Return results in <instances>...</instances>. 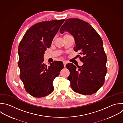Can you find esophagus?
Returning a JSON list of instances; mask_svg holds the SVG:
<instances>
[{
    "instance_id": "esophagus-1",
    "label": "esophagus",
    "mask_w": 123,
    "mask_h": 123,
    "mask_svg": "<svg viewBox=\"0 0 123 123\" xmlns=\"http://www.w3.org/2000/svg\"><path fill=\"white\" fill-rule=\"evenodd\" d=\"M63 65H64V67L66 66V64L67 63V62H66V61H63Z\"/></svg>"
}]
</instances>
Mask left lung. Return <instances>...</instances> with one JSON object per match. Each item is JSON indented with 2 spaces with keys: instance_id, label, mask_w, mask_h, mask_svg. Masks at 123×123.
<instances>
[{
  "instance_id": "left-lung-1",
  "label": "left lung",
  "mask_w": 123,
  "mask_h": 123,
  "mask_svg": "<svg viewBox=\"0 0 123 123\" xmlns=\"http://www.w3.org/2000/svg\"><path fill=\"white\" fill-rule=\"evenodd\" d=\"M65 31L74 38V50L83 55L79 59L84 64L77 66L78 69L73 63L66 65L70 73L68 79L71 88L82 95L93 94L103 86L107 72V58L102 39L91 25L77 18L65 21L60 32L63 34Z\"/></svg>"
}]
</instances>
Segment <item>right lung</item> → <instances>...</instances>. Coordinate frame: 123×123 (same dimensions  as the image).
Returning a JSON list of instances; mask_svg holds the SVG:
<instances>
[{
    "label": "right lung",
    "instance_id": "obj_1",
    "mask_svg": "<svg viewBox=\"0 0 123 123\" xmlns=\"http://www.w3.org/2000/svg\"><path fill=\"white\" fill-rule=\"evenodd\" d=\"M65 19L37 23L25 33L18 47L20 79L25 90L36 98L45 97L54 90L53 81L64 67L61 61H54L48 67L44 54Z\"/></svg>",
    "mask_w": 123,
    "mask_h": 123
}]
</instances>
